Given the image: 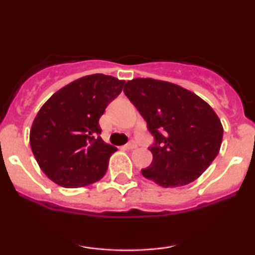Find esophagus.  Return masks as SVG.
Returning a JSON list of instances; mask_svg holds the SVG:
<instances>
[{"label": "esophagus", "mask_w": 255, "mask_h": 255, "mask_svg": "<svg viewBox=\"0 0 255 255\" xmlns=\"http://www.w3.org/2000/svg\"><path fill=\"white\" fill-rule=\"evenodd\" d=\"M136 146H137L136 142L131 140V141H129L127 145H126V148H127V150H134V148H136Z\"/></svg>", "instance_id": "obj_1"}]
</instances>
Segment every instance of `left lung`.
Instances as JSON below:
<instances>
[{
	"instance_id": "obj_1",
	"label": "left lung",
	"mask_w": 255,
	"mask_h": 255,
	"mask_svg": "<svg viewBox=\"0 0 255 255\" xmlns=\"http://www.w3.org/2000/svg\"><path fill=\"white\" fill-rule=\"evenodd\" d=\"M124 92L156 139L144 177L164 188L197 180L221 150L223 126L215 110L192 91L152 78L127 81Z\"/></svg>"
}]
</instances>
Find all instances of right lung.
Listing matches in <instances>:
<instances>
[{"mask_svg": "<svg viewBox=\"0 0 255 255\" xmlns=\"http://www.w3.org/2000/svg\"><path fill=\"white\" fill-rule=\"evenodd\" d=\"M125 80L86 75L55 92L38 111L30 144L38 165L64 188L95 183L108 170L118 148L101 137L99 119L124 89Z\"/></svg>", "mask_w": 255, "mask_h": 255, "instance_id": "add662e5", "label": "right lung"}]
</instances>
